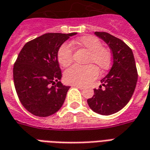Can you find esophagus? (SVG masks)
Wrapping results in <instances>:
<instances>
[{
  "label": "esophagus",
  "mask_w": 150,
  "mask_h": 150,
  "mask_svg": "<svg viewBox=\"0 0 150 150\" xmlns=\"http://www.w3.org/2000/svg\"><path fill=\"white\" fill-rule=\"evenodd\" d=\"M74 87H75V88H79V89H80V90H83V86H80V85H73Z\"/></svg>",
  "instance_id": "34e87169"
}]
</instances>
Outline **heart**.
I'll use <instances>...</instances> for the list:
<instances>
[{
  "instance_id": "b5f03b06",
  "label": "heart",
  "mask_w": 150,
  "mask_h": 150,
  "mask_svg": "<svg viewBox=\"0 0 150 150\" xmlns=\"http://www.w3.org/2000/svg\"><path fill=\"white\" fill-rule=\"evenodd\" d=\"M74 44L89 52L86 63L88 65H75L67 69L64 73L67 83L74 85H87L97 78L100 71H107L112 65V57L110 50L103 47L100 40L93 36H83L76 39ZM73 49L68 43H63L58 50L57 59L59 64L67 67L71 64Z\"/></svg>"
}]
</instances>
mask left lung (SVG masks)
I'll return each mask as SVG.
<instances>
[{"label": "left lung", "mask_w": 150, "mask_h": 150, "mask_svg": "<svg viewBox=\"0 0 150 150\" xmlns=\"http://www.w3.org/2000/svg\"><path fill=\"white\" fill-rule=\"evenodd\" d=\"M104 40L112 53V68L101 79L104 89H94L93 96L88 104L95 112L108 116L121 110L129 103L137 82V71L131 48L122 40L106 32H95Z\"/></svg>", "instance_id": "1"}]
</instances>
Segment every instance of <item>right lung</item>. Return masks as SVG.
<instances>
[{"label": "right lung", "mask_w": 150, "mask_h": 150, "mask_svg": "<svg viewBox=\"0 0 150 150\" xmlns=\"http://www.w3.org/2000/svg\"><path fill=\"white\" fill-rule=\"evenodd\" d=\"M76 33H48L23 46L13 66V82L24 108L40 117L61 108L70 87L61 83L62 72L57 59L62 43Z\"/></svg>", "instance_id": "add662e5"}]
</instances>
